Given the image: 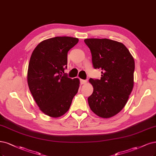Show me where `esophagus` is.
<instances>
[{"instance_id":"obj_1","label":"esophagus","mask_w":156,"mask_h":156,"mask_svg":"<svg viewBox=\"0 0 156 156\" xmlns=\"http://www.w3.org/2000/svg\"><path fill=\"white\" fill-rule=\"evenodd\" d=\"M87 80H83V79H80V83H81V84H84L85 83H87Z\"/></svg>"}]
</instances>
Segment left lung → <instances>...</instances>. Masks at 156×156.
<instances>
[{
  "mask_svg": "<svg viewBox=\"0 0 156 156\" xmlns=\"http://www.w3.org/2000/svg\"><path fill=\"white\" fill-rule=\"evenodd\" d=\"M91 51L95 68L102 69L101 79H90L94 91L88 98L98 116L110 118L126 105L133 88L134 59L121 42L108 39H84Z\"/></svg>",
  "mask_w": 156,
  "mask_h": 156,
  "instance_id": "obj_1",
  "label": "left lung"
}]
</instances>
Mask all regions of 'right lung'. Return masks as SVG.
<instances>
[{
	"mask_svg": "<svg viewBox=\"0 0 156 156\" xmlns=\"http://www.w3.org/2000/svg\"><path fill=\"white\" fill-rule=\"evenodd\" d=\"M79 39L55 37L42 41L32 52L27 80L30 92L41 112L51 117H59L68 111L79 88L78 78L64 73L68 51Z\"/></svg>",
	"mask_w": 156,
	"mask_h": 156,
	"instance_id": "right-lung-1",
	"label": "right lung"
}]
</instances>
